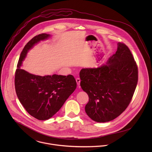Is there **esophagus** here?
I'll return each mask as SVG.
<instances>
[{
    "instance_id": "1",
    "label": "esophagus",
    "mask_w": 152,
    "mask_h": 152,
    "mask_svg": "<svg viewBox=\"0 0 152 152\" xmlns=\"http://www.w3.org/2000/svg\"><path fill=\"white\" fill-rule=\"evenodd\" d=\"M80 81H81V80H80V78H76V82H77V84L78 86H80Z\"/></svg>"
}]
</instances>
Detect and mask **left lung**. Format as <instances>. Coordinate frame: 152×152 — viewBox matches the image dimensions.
<instances>
[{
	"label": "left lung",
	"instance_id": "left-lung-1",
	"mask_svg": "<svg viewBox=\"0 0 152 152\" xmlns=\"http://www.w3.org/2000/svg\"><path fill=\"white\" fill-rule=\"evenodd\" d=\"M117 51L105 64L83 68L80 86L88 96L85 110L97 122H107L119 116L128 107L138 80V70L130 50L118 43Z\"/></svg>",
	"mask_w": 152,
	"mask_h": 152
}]
</instances>
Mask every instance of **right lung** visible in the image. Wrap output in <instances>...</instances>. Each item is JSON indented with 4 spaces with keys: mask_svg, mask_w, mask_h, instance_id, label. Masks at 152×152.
<instances>
[{
    "mask_svg": "<svg viewBox=\"0 0 152 152\" xmlns=\"http://www.w3.org/2000/svg\"><path fill=\"white\" fill-rule=\"evenodd\" d=\"M50 36L48 34H40L26 44L20 54L15 78L19 101L30 115L40 121L47 120L54 115L77 87L72 75L42 77L30 74L20 68L29 50Z\"/></svg>",
    "mask_w": 152,
    "mask_h": 152,
    "instance_id": "add662e5",
    "label": "right lung"
}]
</instances>
